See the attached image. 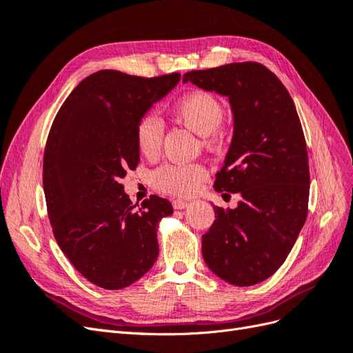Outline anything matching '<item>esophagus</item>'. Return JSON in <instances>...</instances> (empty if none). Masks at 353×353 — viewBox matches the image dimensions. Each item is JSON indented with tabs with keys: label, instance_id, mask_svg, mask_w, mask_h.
<instances>
[{
	"label": "esophagus",
	"instance_id": "34e87169",
	"mask_svg": "<svg viewBox=\"0 0 353 353\" xmlns=\"http://www.w3.org/2000/svg\"><path fill=\"white\" fill-rule=\"evenodd\" d=\"M172 206H174V209L181 210V209H185L188 206V203L184 201V200H174L172 201Z\"/></svg>",
	"mask_w": 353,
	"mask_h": 353
}]
</instances>
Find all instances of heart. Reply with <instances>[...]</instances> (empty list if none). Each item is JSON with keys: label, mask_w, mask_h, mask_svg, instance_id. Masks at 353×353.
<instances>
[{"label": "heart", "mask_w": 353, "mask_h": 353, "mask_svg": "<svg viewBox=\"0 0 353 353\" xmlns=\"http://www.w3.org/2000/svg\"><path fill=\"white\" fill-rule=\"evenodd\" d=\"M172 116L188 130L203 137V143L208 147L219 148L223 144L221 123L225 117V109L213 94L194 90L181 95L172 105ZM162 140L163 125L153 114L143 116L135 128L138 152L147 159H153L160 152ZM206 176L208 170L200 163L163 165L154 170L152 181L160 191L175 196H187L194 193Z\"/></svg>", "instance_id": "obj_1"}]
</instances>
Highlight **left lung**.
Listing matches in <instances>:
<instances>
[{
	"instance_id": "1",
	"label": "left lung",
	"mask_w": 353,
	"mask_h": 353,
	"mask_svg": "<svg viewBox=\"0 0 353 353\" xmlns=\"http://www.w3.org/2000/svg\"><path fill=\"white\" fill-rule=\"evenodd\" d=\"M227 97L232 140L216 174L218 193H240L236 209H215L201 236L209 270L232 285L258 284L284 263L307 215L309 165L301 121L281 81L254 61L183 77Z\"/></svg>"
}]
</instances>
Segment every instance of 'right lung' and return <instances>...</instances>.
Returning <instances> with one entry per match:
<instances>
[{
    "label": "right lung",
    "instance_id": "right-lung-1",
    "mask_svg": "<svg viewBox=\"0 0 353 353\" xmlns=\"http://www.w3.org/2000/svg\"><path fill=\"white\" fill-rule=\"evenodd\" d=\"M178 82V73L99 70L69 94L52 122L42 172L52 232L74 268L101 288L131 285L159 256V222L172 205L157 196L132 205L121 179L140 162L138 121Z\"/></svg>",
    "mask_w": 353,
    "mask_h": 353
}]
</instances>
